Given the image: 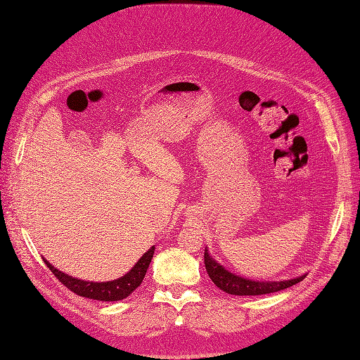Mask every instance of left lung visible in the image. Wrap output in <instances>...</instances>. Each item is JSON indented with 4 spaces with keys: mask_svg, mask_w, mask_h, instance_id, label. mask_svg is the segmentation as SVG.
<instances>
[{
    "mask_svg": "<svg viewBox=\"0 0 360 360\" xmlns=\"http://www.w3.org/2000/svg\"><path fill=\"white\" fill-rule=\"evenodd\" d=\"M204 264H205L207 274H209L210 279L213 281V284L228 294H234V296H261V294L276 292V291L296 285L297 282H300L304 276H307V274H304L302 276L292 278V279H284V281L248 279L233 274V271L226 270L221 263H217V261L210 255L209 249L207 248L204 250Z\"/></svg>",
    "mask_w": 360,
    "mask_h": 360,
    "instance_id": "left-lung-1",
    "label": "left lung"
}]
</instances>
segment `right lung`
I'll list each match as a JSON object with an SVG mask.
<instances>
[{
  "mask_svg": "<svg viewBox=\"0 0 360 360\" xmlns=\"http://www.w3.org/2000/svg\"><path fill=\"white\" fill-rule=\"evenodd\" d=\"M155 254V246H151L147 252L141 257L136 264L130 269L126 275L120 276L114 281L106 282H93V281H84L73 278L64 271L53 267L46 258H43L48 269L52 271L63 285H66L70 291L76 292L78 296L93 299V300H102V302H117L126 299L130 292H134L143 282L147 269L151 263V258Z\"/></svg>",
  "mask_w": 360,
  "mask_h": 360,
  "instance_id": "add662e5",
  "label": "right lung"
}]
</instances>
